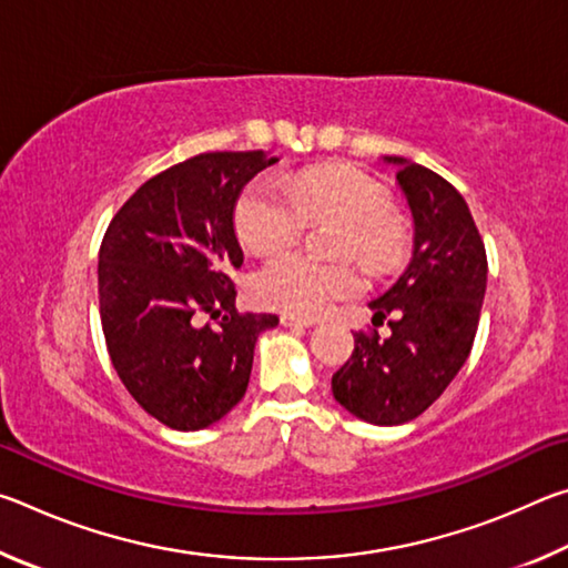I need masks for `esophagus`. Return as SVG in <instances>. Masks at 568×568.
Returning <instances> with one entry per match:
<instances>
[{"instance_id":"obj_1","label":"esophagus","mask_w":568,"mask_h":568,"mask_svg":"<svg viewBox=\"0 0 568 568\" xmlns=\"http://www.w3.org/2000/svg\"><path fill=\"white\" fill-rule=\"evenodd\" d=\"M281 323L285 325V328H311V325H315V318H303V315H295V313H283Z\"/></svg>"}]
</instances>
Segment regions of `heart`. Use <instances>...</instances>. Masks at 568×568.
Wrapping results in <instances>:
<instances>
[{
    "label": "heart",
    "mask_w": 568,
    "mask_h": 568,
    "mask_svg": "<svg viewBox=\"0 0 568 568\" xmlns=\"http://www.w3.org/2000/svg\"><path fill=\"white\" fill-rule=\"evenodd\" d=\"M328 217L343 220L335 245L341 257L355 255L378 273L406 261V217L378 178L353 165L307 168L287 187L273 178L253 180L235 203V233L253 253L267 255L293 245L307 223ZM361 291L363 275L351 261L318 263L301 250L273 255L253 281L257 303L297 315H318Z\"/></svg>",
    "instance_id": "obj_1"
}]
</instances>
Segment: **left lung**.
Masks as SVG:
<instances>
[{"label": "left lung", "instance_id": "left-lung-1", "mask_svg": "<svg viewBox=\"0 0 568 568\" xmlns=\"http://www.w3.org/2000/svg\"><path fill=\"white\" fill-rule=\"evenodd\" d=\"M396 162L416 225L413 261L398 283L373 301V325L390 335L353 333L355 348L333 373V396L376 426L418 418L466 363L486 293V247L460 192L434 170Z\"/></svg>", "mask_w": 568, "mask_h": 568}]
</instances>
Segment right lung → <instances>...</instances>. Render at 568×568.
Segmentation results:
<instances>
[{
  "mask_svg": "<svg viewBox=\"0 0 568 568\" xmlns=\"http://www.w3.org/2000/svg\"><path fill=\"white\" fill-rule=\"evenodd\" d=\"M263 150L203 152L150 178L100 245V318L124 388L175 430L207 428L245 396L257 335L277 315L240 313L235 200L273 165Z\"/></svg>",
  "mask_w": 568,
  "mask_h": 568,
  "instance_id": "obj_1",
  "label": "right lung"
}]
</instances>
